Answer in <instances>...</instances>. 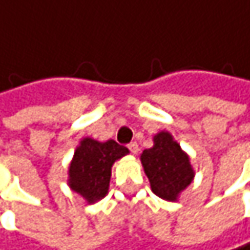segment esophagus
I'll use <instances>...</instances> for the list:
<instances>
[{"instance_id": "esophagus-1", "label": "esophagus", "mask_w": 250, "mask_h": 250, "mask_svg": "<svg viewBox=\"0 0 250 250\" xmlns=\"http://www.w3.org/2000/svg\"><path fill=\"white\" fill-rule=\"evenodd\" d=\"M127 148H129V151H130L132 154H138V152H139V145H138L136 142H130V144L127 145Z\"/></svg>"}]
</instances>
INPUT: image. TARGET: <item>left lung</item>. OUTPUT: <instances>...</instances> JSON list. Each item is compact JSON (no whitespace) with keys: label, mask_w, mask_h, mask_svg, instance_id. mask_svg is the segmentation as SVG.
<instances>
[{"label":"left lung","mask_w":250,"mask_h":250,"mask_svg":"<svg viewBox=\"0 0 250 250\" xmlns=\"http://www.w3.org/2000/svg\"><path fill=\"white\" fill-rule=\"evenodd\" d=\"M141 161L152 192L166 201H176L177 195L192 183L193 170L189 157L167 132L154 138V146L144 151Z\"/></svg>","instance_id":"1"}]
</instances>
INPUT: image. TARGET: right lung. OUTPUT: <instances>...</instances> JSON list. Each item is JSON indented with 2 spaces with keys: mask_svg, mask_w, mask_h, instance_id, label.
Here are the masks:
<instances>
[{
  "mask_svg": "<svg viewBox=\"0 0 250 250\" xmlns=\"http://www.w3.org/2000/svg\"><path fill=\"white\" fill-rule=\"evenodd\" d=\"M126 154H129V149L115 141L96 142L89 138L83 139L70 164V188L89 204L99 201L108 193L114 161Z\"/></svg>",
  "mask_w": 250,
  "mask_h": 250,
  "instance_id": "right-lung-1",
  "label": "right lung"
}]
</instances>
